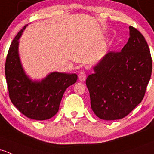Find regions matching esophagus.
Segmentation results:
<instances>
[{
	"instance_id": "34e87169",
	"label": "esophagus",
	"mask_w": 154,
	"mask_h": 154,
	"mask_svg": "<svg viewBox=\"0 0 154 154\" xmlns=\"http://www.w3.org/2000/svg\"><path fill=\"white\" fill-rule=\"evenodd\" d=\"M78 78L80 81H84L86 78V73L84 70H81L78 74Z\"/></svg>"
}]
</instances>
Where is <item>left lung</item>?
Here are the masks:
<instances>
[{
    "label": "left lung",
    "instance_id": "8db88e82",
    "mask_svg": "<svg viewBox=\"0 0 154 154\" xmlns=\"http://www.w3.org/2000/svg\"><path fill=\"white\" fill-rule=\"evenodd\" d=\"M122 51L108 52L86 79L91 107L105 120L122 119L142 102L151 77L152 58L141 32L130 26Z\"/></svg>",
    "mask_w": 154,
    "mask_h": 154
}]
</instances>
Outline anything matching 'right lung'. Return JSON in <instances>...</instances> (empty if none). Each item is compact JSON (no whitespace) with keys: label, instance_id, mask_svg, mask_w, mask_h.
Listing matches in <instances>:
<instances>
[{"label":"right lung","instance_id":"add662e5","mask_svg":"<svg viewBox=\"0 0 154 154\" xmlns=\"http://www.w3.org/2000/svg\"><path fill=\"white\" fill-rule=\"evenodd\" d=\"M26 26L12 40L6 56L5 75L8 91L13 105L21 114L35 120H45L57 113L65 91L76 82L77 76L53 72L42 81H31L18 57V40Z\"/></svg>","mask_w":154,"mask_h":154}]
</instances>
